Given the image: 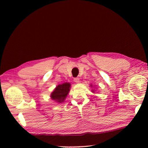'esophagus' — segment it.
I'll list each match as a JSON object with an SVG mask.
<instances>
[{
	"mask_svg": "<svg viewBox=\"0 0 148 148\" xmlns=\"http://www.w3.org/2000/svg\"><path fill=\"white\" fill-rule=\"evenodd\" d=\"M74 81L76 83H79V79L78 77H76V78H74Z\"/></svg>",
	"mask_w": 148,
	"mask_h": 148,
	"instance_id": "obj_1",
	"label": "esophagus"
}]
</instances>
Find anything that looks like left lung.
Instances as JSON below:
<instances>
[{
	"label": "left lung",
	"mask_w": 148,
	"mask_h": 148,
	"mask_svg": "<svg viewBox=\"0 0 148 148\" xmlns=\"http://www.w3.org/2000/svg\"><path fill=\"white\" fill-rule=\"evenodd\" d=\"M92 84H91V86H92ZM92 92H93V90H92Z\"/></svg>",
	"instance_id": "8db88e82"
}]
</instances>
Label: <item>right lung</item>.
Instances as JSON below:
<instances>
[{
  "instance_id": "obj_1",
  "label": "right lung",
  "mask_w": 148,
  "mask_h": 148,
  "mask_svg": "<svg viewBox=\"0 0 148 148\" xmlns=\"http://www.w3.org/2000/svg\"><path fill=\"white\" fill-rule=\"evenodd\" d=\"M70 88L71 84L69 83L59 84L51 93V99L58 103L64 102L70 91Z\"/></svg>"
}]
</instances>
